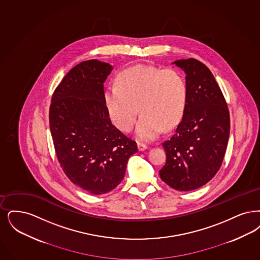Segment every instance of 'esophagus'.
Segmentation results:
<instances>
[{"mask_svg": "<svg viewBox=\"0 0 260 260\" xmlns=\"http://www.w3.org/2000/svg\"><path fill=\"white\" fill-rule=\"evenodd\" d=\"M137 148H138V151L142 152V151H145L146 149H147V146L145 144H143V143H137Z\"/></svg>", "mask_w": 260, "mask_h": 260, "instance_id": "34e87169", "label": "esophagus"}]
</instances>
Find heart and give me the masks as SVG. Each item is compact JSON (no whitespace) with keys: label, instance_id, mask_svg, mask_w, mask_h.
<instances>
[{"label":"heart","instance_id":"obj_1","mask_svg":"<svg viewBox=\"0 0 260 260\" xmlns=\"http://www.w3.org/2000/svg\"><path fill=\"white\" fill-rule=\"evenodd\" d=\"M187 101L184 76L176 69L160 70L136 64L117 75L115 86L104 92V103L113 125L123 133L135 126L142 115L135 135L140 141L155 140L162 128L170 131L180 122Z\"/></svg>","mask_w":260,"mask_h":260}]
</instances>
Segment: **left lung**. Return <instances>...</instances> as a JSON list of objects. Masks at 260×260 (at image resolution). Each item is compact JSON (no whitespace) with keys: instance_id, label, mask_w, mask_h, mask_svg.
Returning a JSON list of instances; mask_svg holds the SVG:
<instances>
[{"instance_id":"left-lung-1","label":"left lung","mask_w":260,"mask_h":260,"mask_svg":"<svg viewBox=\"0 0 260 260\" xmlns=\"http://www.w3.org/2000/svg\"><path fill=\"white\" fill-rule=\"evenodd\" d=\"M186 73L187 101L173 135L162 143L167 162L160 179L177 190L202 187L216 175L226 151L229 107L214 75L196 59L178 60Z\"/></svg>"}]
</instances>
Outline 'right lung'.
<instances>
[{"label":"right lung","instance_id":"1","mask_svg":"<svg viewBox=\"0 0 260 260\" xmlns=\"http://www.w3.org/2000/svg\"><path fill=\"white\" fill-rule=\"evenodd\" d=\"M108 62H80L62 78L52 95L49 125L56 155L67 177L91 194L114 189L124 179L134 140L111 124L104 83Z\"/></svg>","mask_w":260,"mask_h":260}]
</instances>
